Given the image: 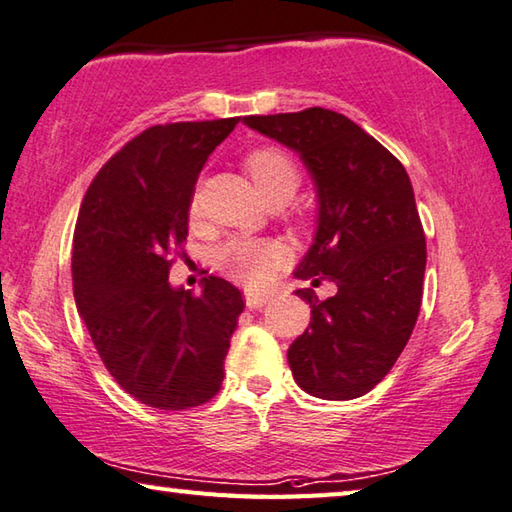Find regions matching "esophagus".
<instances>
[{
    "label": "esophagus",
    "mask_w": 512,
    "mask_h": 512,
    "mask_svg": "<svg viewBox=\"0 0 512 512\" xmlns=\"http://www.w3.org/2000/svg\"><path fill=\"white\" fill-rule=\"evenodd\" d=\"M270 294L267 292H254V290H247L245 292V301H247V306L249 308H263V306H267V303H270Z\"/></svg>",
    "instance_id": "1"
}]
</instances>
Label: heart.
Returning a JSON list of instances; mask_svg holds the SVG:
<instances>
[{
  "label": "heart",
  "mask_w": 512,
  "mask_h": 512,
  "mask_svg": "<svg viewBox=\"0 0 512 512\" xmlns=\"http://www.w3.org/2000/svg\"><path fill=\"white\" fill-rule=\"evenodd\" d=\"M251 182L267 202H288L301 186V168L290 152L276 146H261L245 157ZM188 218H200V191L191 195ZM215 267L229 279L245 285H265L281 270L285 247L274 238L236 236L215 249Z\"/></svg>",
  "instance_id": "heart-1"
}]
</instances>
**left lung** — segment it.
Returning a JSON list of instances; mask_svg holds the SVG:
<instances>
[{
	"instance_id": "left-lung-1",
	"label": "left lung",
	"mask_w": 512,
	"mask_h": 512,
	"mask_svg": "<svg viewBox=\"0 0 512 512\" xmlns=\"http://www.w3.org/2000/svg\"><path fill=\"white\" fill-rule=\"evenodd\" d=\"M249 128L297 150L317 184L319 227L294 276L337 292L312 308L288 351L294 380L324 400L371 391L407 346L423 301L427 242L405 166L348 116L308 107L245 116Z\"/></svg>"
}]
</instances>
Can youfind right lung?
I'll return each instance as SVG.
<instances>
[{
	"label": "right lung",
	"mask_w": 512,
	"mask_h": 512,
	"mask_svg": "<svg viewBox=\"0 0 512 512\" xmlns=\"http://www.w3.org/2000/svg\"><path fill=\"white\" fill-rule=\"evenodd\" d=\"M238 121L152 125L98 170L80 204L76 308L105 369L148 407H200L222 387L242 294L220 276L200 294L175 290L168 274L184 256L197 175Z\"/></svg>",
	"instance_id": "obj_1"
}]
</instances>
